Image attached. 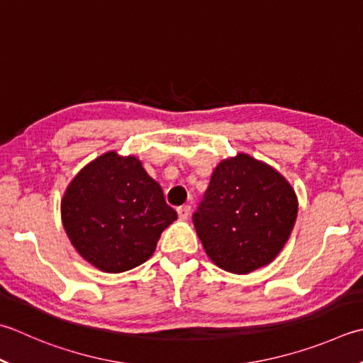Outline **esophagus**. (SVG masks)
<instances>
[{
  "instance_id": "esophagus-1",
  "label": "esophagus",
  "mask_w": 363,
  "mask_h": 363,
  "mask_svg": "<svg viewBox=\"0 0 363 363\" xmlns=\"http://www.w3.org/2000/svg\"><path fill=\"white\" fill-rule=\"evenodd\" d=\"M177 216H179L181 220H187L190 216V206H181V208H177Z\"/></svg>"
}]
</instances>
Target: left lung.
Wrapping results in <instances>:
<instances>
[{"instance_id": "8db88e82", "label": "left lung", "mask_w": 363, "mask_h": 363, "mask_svg": "<svg viewBox=\"0 0 363 363\" xmlns=\"http://www.w3.org/2000/svg\"><path fill=\"white\" fill-rule=\"evenodd\" d=\"M297 211L299 201L286 177L239 152L214 168L194 225L209 259L226 272L244 275L279 257Z\"/></svg>"}]
</instances>
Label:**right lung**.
Listing matches in <instances>:
<instances>
[{"instance_id": "add662e5", "label": "right lung", "mask_w": 363, "mask_h": 363, "mask_svg": "<svg viewBox=\"0 0 363 363\" xmlns=\"http://www.w3.org/2000/svg\"><path fill=\"white\" fill-rule=\"evenodd\" d=\"M176 218L143 163L116 151L84 165L61 200L62 226L74 248L108 274L130 271L151 258L160 234Z\"/></svg>"}]
</instances>
